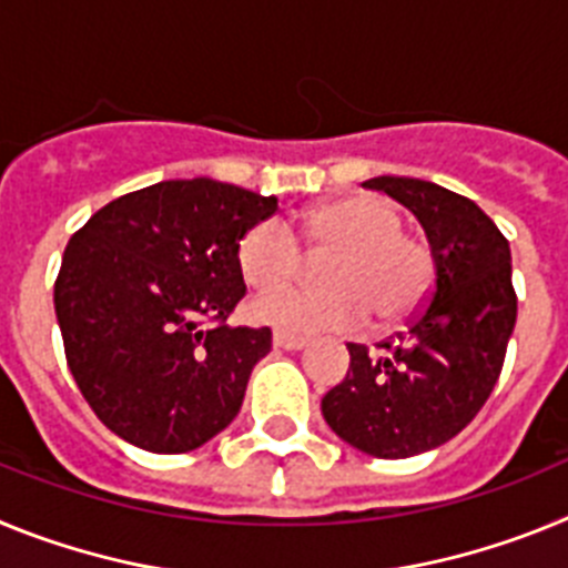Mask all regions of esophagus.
I'll use <instances>...</instances> for the list:
<instances>
[{"instance_id":"esophagus-1","label":"esophagus","mask_w":568,"mask_h":568,"mask_svg":"<svg viewBox=\"0 0 568 568\" xmlns=\"http://www.w3.org/2000/svg\"><path fill=\"white\" fill-rule=\"evenodd\" d=\"M273 344L278 346V349H290V353H295V349H304V346H307V338H304V335L284 333V329H275Z\"/></svg>"}]
</instances>
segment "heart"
Here are the masks:
<instances>
[{
    "instance_id": "b5f03b06",
    "label": "heart",
    "mask_w": 568,
    "mask_h": 568,
    "mask_svg": "<svg viewBox=\"0 0 568 568\" xmlns=\"http://www.w3.org/2000/svg\"><path fill=\"white\" fill-rule=\"evenodd\" d=\"M313 250H335L324 264L329 287H287L301 270V247L278 219L253 224L239 241L241 275L253 287H273L250 301V318L287 333L353 329L369 307L381 321L415 310L433 284V253L404 233V213L375 193H355L321 204L301 219ZM280 287L275 288L274 284Z\"/></svg>"
}]
</instances>
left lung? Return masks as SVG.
Segmentation results:
<instances>
[{"label":"left lung","instance_id":"left-lung-1","mask_svg":"<svg viewBox=\"0 0 568 568\" xmlns=\"http://www.w3.org/2000/svg\"><path fill=\"white\" fill-rule=\"evenodd\" d=\"M413 210L435 261L429 301L381 355L349 344V369L321 398L341 440L373 458H413L464 429L498 384L518 318L511 253L495 222L435 182L378 175L364 182Z\"/></svg>","mask_w":568,"mask_h":568}]
</instances>
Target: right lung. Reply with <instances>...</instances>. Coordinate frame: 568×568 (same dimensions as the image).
Instances as JSON below:
<instances>
[{
    "label": "right lung",
    "mask_w": 568,
    "mask_h": 568,
    "mask_svg": "<svg viewBox=\"0 0 568 568\" xmlns=\"http://www.w3.org/2000/svg\"><path fill=\"white\" fill-rule=\"evenodd\" d=\"M275 195L170 179L104 204L68 241L53 304L90 409L148 453H190L239 415L267 327L224 324L244 298L239 241ZM207 320H215L213 328Z\"/></svg>",
    "instance_id": "right-lung-1"
}]
</instances>
